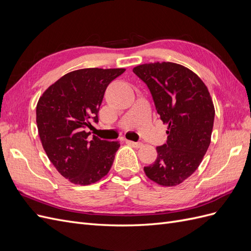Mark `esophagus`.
Instances as JSON below:
<instances>
[{"instance_id": "esophagus-1", "label": "esophagus", "mask_w": 251, "mask_h": 251, "mask_svg": "<svg viewBox=\"0 0 251 251\" xmlns=\"http://www.w3.org/2000/svg\"><path fill=\"white\" fill-rule=\"evenodd\" d=\"M126 143L130 144V146H132L134 148H141L142 147L141 142H135V141H131V140H126Z\"/></svg>"}]
</instances>
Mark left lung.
I'll list each match as a JSON object with an SVG mask.
<instances>
[{"instance_id":"1","label":"left lung","mask_w":251,"mask_h":251,"mask_svg":"<svg viewBox=\"0 0 251 251\" xmlns=\"http://www.w3.org/2000/svg\"><path fill=\"white\" fill-rule=\"evenodd\" d=\"M133 72L147 83L157 113L169 125L168 140L157 147V159L144 173L162 186H175L198 169L210 144L215 107L207 87L179 64H143Z\"/></svg>"}]
</instances>
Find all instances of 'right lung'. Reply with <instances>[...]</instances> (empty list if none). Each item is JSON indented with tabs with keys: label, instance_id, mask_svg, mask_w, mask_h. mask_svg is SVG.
Wrapping results in <instances>:
<instances>
[{
	"label": "right lung",
	"instance_id": "obj_1",
	"mask_svg": "<svg viewBox=\"0 0 251 251\" xmlns=\"http://www.w3.org/2000/svg\"><path fill=\"white\" fill-rule=\"evenodd\" d=\"M126 69L87 68L65 74L40 97L36 125L49 160L71 183L89 185L107 175L120 144L90 137V120L98 111L109 83Z\"/></svg>",
	"mask_w": 251,
	"mask_h": 251
}]
</instances>
